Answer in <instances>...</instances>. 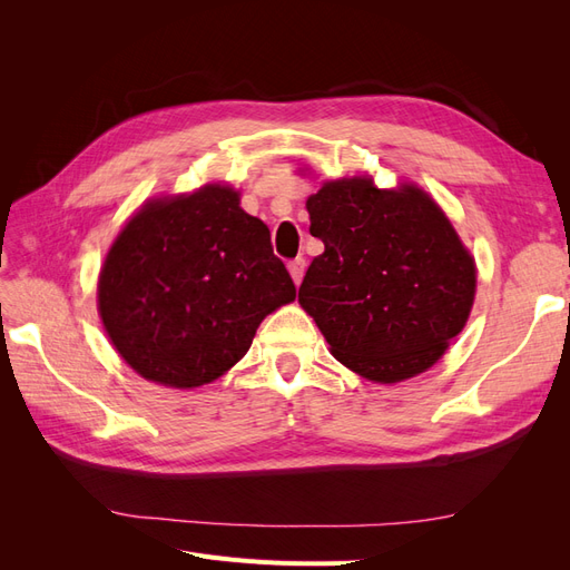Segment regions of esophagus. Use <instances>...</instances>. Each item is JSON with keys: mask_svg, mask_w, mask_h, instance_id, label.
Instances as JSON below:
<instances>
[{"mask_svg": "<svg viewBox=\"0 0 570 570\" xmlns=\"http://www.w3.org/2000/svg\"><path fill=\"white\" fill-rule=\"evenodd\" d=\"M287 268H289L292 281H295V285H299L302 278H304V271H306V262H304V258H302V256H299V258H292V262L287 264Z\"/></svg>", "mask_w": 570, "mask_h": 570, "instance_id": "34e87169", "label": "esophagus"}]
</instances>
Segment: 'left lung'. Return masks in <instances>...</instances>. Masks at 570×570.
Listing matches in <instances>:
<instances>
[{
  "mask_svg": "<svg viewBox=\"0 0 570 570\" xmlns=\"http://www.w3.org/2000/svg\"><path fill=\"white\" fill-rule=\"evenodd\" d=\"M325 252L299 304L337 361L375 383L423 373L471 314L475 266L423 189H377L371 178L325 183L306 202Z\"/></svg>",
  "mask_w": 570,
  "mask_h": 570,
  "instance_id": "obj_1",
  "label": "left lung"
}]
</instances>
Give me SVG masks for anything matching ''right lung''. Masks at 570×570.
<instances>
[{"label": "right lung", "mask_w": 570, "mask_h": 570, "mask_svg": "<svg viewBox=\"0 0 570 570\" xmlns=\"http://www.w3.org/2000/svg\"><path fill=\"white\" fill-rule=\"evenodd\" d=\"M295 292L266 223L230 187L206 185L128 220L99 275V314L147 381L199 387L235 366Z\"/></svg>", "instance_id": "1"}]
</instances>
